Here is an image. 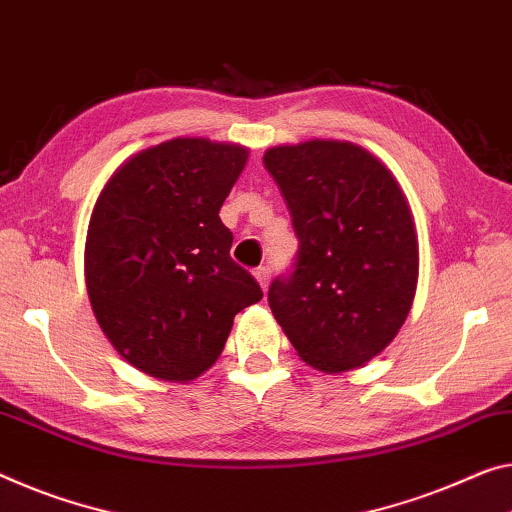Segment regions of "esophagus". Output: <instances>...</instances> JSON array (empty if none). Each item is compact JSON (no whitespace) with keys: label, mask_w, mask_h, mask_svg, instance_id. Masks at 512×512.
Returning a JSON list of instances; mask_svg holds the SVG:
<instances>
[{"label":"esophagus","mask_w":512,"mask_h":512,"mask_svg":"<svg viewBox=\"0 0 512 512\" xmlns=\"http://www.w3.org/2000/svg\"><path fill=\"white\" fill-rule=\"evenodd\" d=\"M254 277H256V281H258V286H261V288L265 290V288H267V281H270V270H267V267H256Z\"/></svg>","instance_id":"obj_1"}]
</instances>
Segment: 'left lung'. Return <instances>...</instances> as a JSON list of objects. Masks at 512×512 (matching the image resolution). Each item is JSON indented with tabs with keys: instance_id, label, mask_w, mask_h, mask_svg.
Here are the masks:
<instances>
[{
	"instance_id": "1",
	"label": "left lung",
	"mask_w": 512,
	"mask_h": 512,
	"mask_svg": "<svg viewBox=\"0 0 512 512\" xmlns=\"http://www.w3.org/2000/svg\"><path fill=\"white\" fill-rule=\"evenodd\" d=\"M277 180L300 240L295 270L267 302L306 364L338 375L396 338L419 281V240L398 180L352 141L272 146Z\"/></svg>"
}]
</instances>
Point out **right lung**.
Instances as JSON below:
<instances>
[{"mask_svg": "<svg viewBox=\"0 0 512 512\" xmlns=\"http://www.w3.org/2000/svg\"><path fill=\"white\" fill-rule=\"evenodd\" d=\"M249 151L176 137L130 155L93 206L84 247L91 309L141 373L192 382L222 355L235 313L263 290L231 258L219 208Z\"/></svg>", "mask_w": 512, "mask_h": 512, "instance_id": "1", "label": "right lung"}]
</instances>
